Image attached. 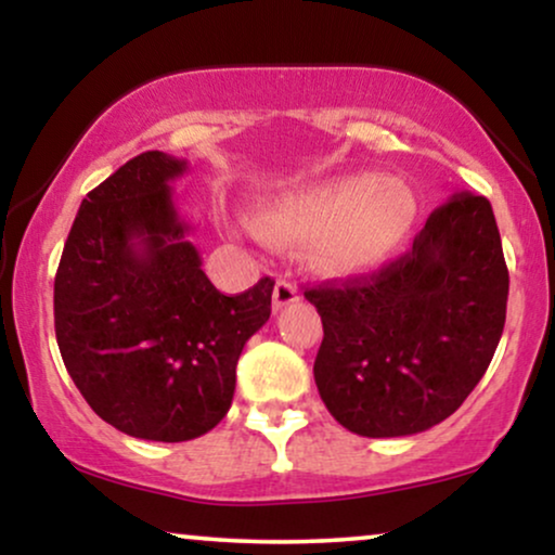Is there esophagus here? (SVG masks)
<instances>
[{
    "label": "esophagus",
    "mask_w": 555,
    "mask_h": 555,
    "mask_svg": "<svg viewBox=\"0 0 555 555\" xmlns=\"http://www.w3.org/2000/svg\"><path fill=\"white\" fill-rule=\"evenodd\" d=\"M298 298H300L298 287H295L293 283H287V280H278L275 291H272V306H275V310L293 306Z\"/></svg>",
    "instance_id": "34e87169"
}]
</instances>
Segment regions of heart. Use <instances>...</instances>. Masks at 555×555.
I'll list each match as a JSON object with an SVG mask.
<instances>
[{
  "label": "heart",
  "instance_id": "obj_1",
  "mask_svg": "<svg viewBox=\"0 0 555 555\" xmlns=\"http://www.w3.org/2000/svg\"><path fill=\"white\" fill-rule=\"evenodd\" d=\"M420 219L406 181L346 171L264 194L240 227L275 245L306 242V260L333 278L366 275L404 253Z\"/></svg>",
  "mask_w": 555,
  "mask_h": 555
}]
</instances>
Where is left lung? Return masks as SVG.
<instances>
[{
	"label": "left lung",
	"mask_w": 555,
	"mask_h": 555,
	"mask_svg": "<svg viewBox=\"0 0 555 555\" xmlns=\"http://www.w3.org/2000/svg\"><path fill=\"white\" fill-rule=\"evenodd\" d=\"M507 285L490 202L460 192L389 268L308 287L323 321L313 366L323 404L348 431L374 439L444 422L490 366Z\"/></svg>",
	"instance_id": "1"
}]
</instances>
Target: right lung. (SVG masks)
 <instances>
[{"mask_svg": "<svg viewBox=\"0 0 555 555\" xmlns=\"http://www.w3.org/2000/svg\"><path fill=\"white\" fill-rule=\"evenodd\" d=\"M184 158L126 162L82 199L55 275V336L90 409L124 435L186 442L230 412L275 280L219 293L171 199Z\"/></svg>", "mask_w": 555, "mask_h": 555, "instance_id": "add662e5", "label": "right lung"}]
</instances>
